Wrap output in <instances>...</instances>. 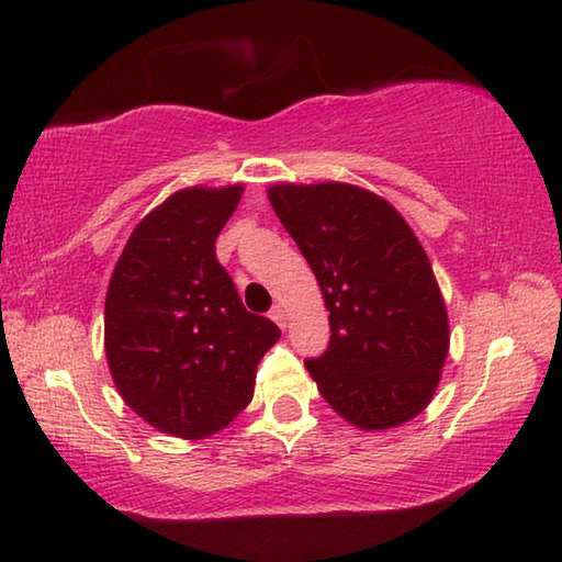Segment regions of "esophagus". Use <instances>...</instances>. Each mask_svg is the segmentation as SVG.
Here are the masks:
<instances>
[{
	"mask_svg": "<svg viewBox=\"0 0 562 562\" xmlns=\"http://www.w3.org/2000/svg\"><path fill=\"white\" fill-rule=\"evenodd\" d=\"M270 317L274 319V325H278L280 329L288 327V312H284V310L280 307V304H274L272 312H270Z\"/></svg>",
	"mask_w": 562,
	"mask_h": 562,
	"instance_id": "34e87169",
	"label": "esophagus"
}]
</instances>
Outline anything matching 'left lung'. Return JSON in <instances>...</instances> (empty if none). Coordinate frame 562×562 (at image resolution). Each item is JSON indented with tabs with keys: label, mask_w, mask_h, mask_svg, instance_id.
<instances>
[{
	"label": "left lung",
	"mask_w": 562,
	"mask_h": 562,
	"mask_svg": "<svg viewBox=\"0 0 562 562\" xmlns=\"http://www.w3.org/2000/svg\"><path fill=\"white\" fill-rule=\"evenodd\" d=\"M268 198L329 310V347L304 361L319 394L361 431L412 422L431 404L451 345L418 237L382 195L339 180L274 183Z\"/></svg>",
	"instance_id": "obj_1"
}]
</instances>
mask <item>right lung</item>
Instances as JSON below:
<instances>
[{
  "instance_id": "obj_1",
  "label": "right lung",
  "mask_w": 562,
  "mask_h": 562,
  "mask_svg": "<svg viewBox=\"0 0 562 562\" xmlns=\"http://www.w3.org/2000/svg\"><path fill=\"white\" fill-rule=\"evenodd\" d=\"M243 183L188 186L140 221L113 268L103 310L109 372L126 406L176 439L225 429L250 404L280 329L250 315L215 258Z\"/></svg>"
}]
</instances>
